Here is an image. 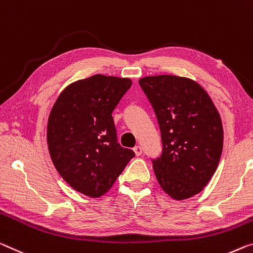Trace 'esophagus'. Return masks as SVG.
Returning a JSON list of instances; mask_svg holds the SVG:
<instances>
[{"instance_id":"1","label":"esophagus","mask_w":253,"mask_h":253,"mask_svg":"<svg viewBox=\"0 0 253 253\" xmlns=\"http://www.w3.org/2000/svg\"><path fill=\"white\" fill-rule=\"evenodd\" d=\"M134 152H135L136 156H139V155L142 154V147L141 146H135L134 147Z\"/></svg>"}]
</instances>
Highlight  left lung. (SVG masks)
Listing matches in <instances>:
<instances>
[{
    "label": "left lung",
    "mask_w": 253,
    "mask_h": 253,
    "mask_svg": "<svg viewBox=\"0 0 253 253\" xmlns=\"http://www.w3.org/2000/svg\"><path fill=\"white\" fill-rule=\"evenodd\" d=\"M158 118L162 153L151 159L162 189L177 200L202 191L217 169L223 126L207 92L192 80L175 75L138 81Z\"/></svg>",
    "instance_id": "left-lung-1"
}]
</instances>
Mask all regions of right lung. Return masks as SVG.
I'll return each instance as SVG.
<instances>
[{"mask_svg":"<svg viewBox=\"0 0 253 253\" xmlns=\"http://www.w3.org/2000/svg\"><path fill=\"white\" fill-rule=\"evenodd\" d=\"M130 86L129 79L93 75L67 86L50 111L47 143L56 170L89 197L105 195L135 156L120 146L111 116Z\"/></svg>","mask_w":253,"mask_h":253,"instance_id":"right-lung-1","label":"right lung"}]
</instances>
